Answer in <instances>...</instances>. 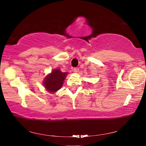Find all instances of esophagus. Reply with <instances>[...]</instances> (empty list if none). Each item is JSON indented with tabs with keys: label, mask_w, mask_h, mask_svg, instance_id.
<instances>
[{
	"label": "esophagus",
	"mask_w": 146,
	"mask_h": 146,
	"mask_svg": "<svg viewBox=\"0 0 146 146\" xmlns=\"http://www.w3.org/2000/svg\"><path fill=\"white\" fill-rule=\"evenodd\" d=\"M78 71H79V69L77 68L73 69V71H74V72H75V73H78Z\"/></svg>",
	"instance_id": "34e87169"
}]
</instances>
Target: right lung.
<instances>
[{
    "mask_svg": "<svg viewBox=\"0 0 146 146\" xmlns=\"http://www.w3.org/2000/svg\"><path fill=\"white\" fill-rule=\"evenodd\" d=\"M68 72H62L60 69H54L47 75L43 80V86L49 93H54L62 87Z\"/></svg>",
    "mask_w": 146,
    "mask_h": 146,
    "instance_id": "1",
    "label": "right lung"
}]
</instances>
